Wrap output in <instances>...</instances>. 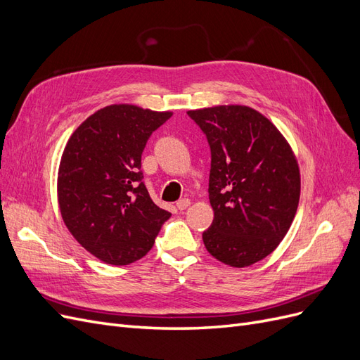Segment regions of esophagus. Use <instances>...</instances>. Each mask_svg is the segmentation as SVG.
I'll return each mask as SVG.
<instances>
[{"mask_svg": "<svg viewBox=\"0 0 360 360\" xmlns=\"http://www.w3.org/2000/svg\"><path fill=\"white\" fill-rule=\"evenodd\" d=\"M177 209L180 210V212H183V210H186L188 207L191 205V200H188V198H181V200H179L177 201Z\"/></svg>", "mask_w": 360, "mask_h": 360, "instance_id": "esophagus-1", "label": "esophagus"}]
</instances>
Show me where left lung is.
Wrapping results in <instances>:
<instances>
[{"instance_id": "1", "label": "left lung", "mask_w": 360, "mask_h": 360, "mask_svg": "<svg viewBox=\"0 0 360 360\" xmlns=\"http://www.w3.org/2000/svg\"><path fill=\"white\" fill-rule=\"evenodd\" d=\"M209 141L213 224L202 233L210 255L248 267L278 248L296 216L300 171L290 144L263 114L245 105L188 111Z\"/></svg>"}]
</instances>
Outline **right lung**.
<instances>
[{
	"label": "right lung",
	"mask_w": 360,
	"mask_h": 360,
	"mask_svg": "<svg viewBox=\"0 0 360 360\" xmlns=\"http://www.w3.org/2000/svg\"><path fill=\"white\" fill-rule=\"evenodd\" d=\"M171 115L127 103L105 106L64 147L57 181L63 221L76 242L106 264L143 258L169 219L150 198L141 155Z\"/></svg>",
	"instance_id": "right-lung-1"
}]
</instances>
